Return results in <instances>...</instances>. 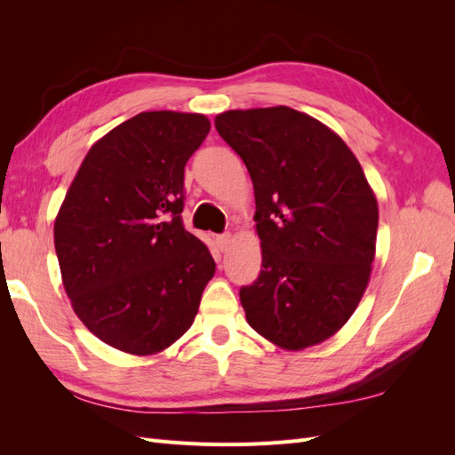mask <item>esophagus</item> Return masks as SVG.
<instances>
[{
    "mask_svg": "<svg viewBox=\"0 0 455 455\" xmlns=\"http://www.w3.org/2000/svg\"><path fill=\"white\" fill-rule=\"evenodd\" d=\"M216 244H218V249L220 251H228L229 249V244H231V235L229 233H222V235H218L216 237Z\"/></svg>",
    "mask_w": 455,
    "mask_h": 455,
    "instance_id": "1",
    "label": "esophagus"
}]
</instances>
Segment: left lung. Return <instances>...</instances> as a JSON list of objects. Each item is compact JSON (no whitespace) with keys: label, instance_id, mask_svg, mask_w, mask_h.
I'll return each mask as SVG.
<instances>
[{"label":"left lung","instance_id":"left-lung-1","mask_svg":"<svg viewBox=\"0 0 455 455\" xmlns=\"http://www.w3.org/2000/svg\"><path fill=\"white\" fill-rule=\"evenodd\" d=\"M214 125L254 184L264 269L239 291L246 321L291 351L328 339L359 306L376 254L378 201L361 163L288 106L231 109Z\"/></svg>","mask_w":455,"mask_h":455}]
</instances>
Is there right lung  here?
Segmentation results:
<instances>
[{
	"label": "right lung",
	"instance_id": "obj_1",
	"mask_svg": "<svg viewBox=\"0 0 455 455\" xmlns=\"http://www.w3.org/2000/svg\"><path fill=\"white\" fill-rule=\"evenodd\" d=\"M201 114L142 112L96 142L54 220L62 283L91 332L131 355L167 349L194 323L214 259L184 228V167Z\"/></svg>",
	"mask_w": 455,
	"mask_h": 455
}]
</instances>
